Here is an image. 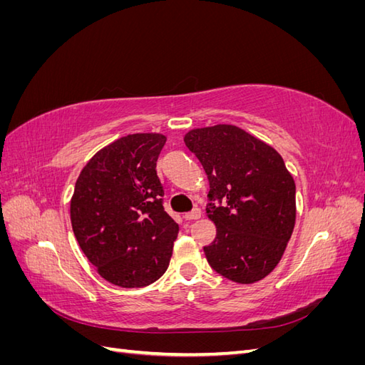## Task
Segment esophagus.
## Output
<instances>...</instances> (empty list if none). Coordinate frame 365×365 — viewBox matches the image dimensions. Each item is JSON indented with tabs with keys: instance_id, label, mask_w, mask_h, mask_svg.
<instances>
[{
	"instance_id": "esophagus-1",
	"label": "esophagus",
	"mask_w": 365,
	"mask_h": 365,
	"mask_svg": "<svg viewBox=\"0 0 365 365\" xmlns=\"http://www.w3.org/2000/svg\"><path fill=\"white\" fill-rule=\"evenodd\" d=\"M201 215H202L201 210L200 208H195V210H192L190 213H185L184 217H185V220H193V219H200Z\"/></svg>"
}]
</instances>
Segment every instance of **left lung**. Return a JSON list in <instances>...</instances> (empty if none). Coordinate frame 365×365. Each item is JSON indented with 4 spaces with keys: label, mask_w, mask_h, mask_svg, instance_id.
<instances>
[{
    "label": "left lung",
    "mask_w": 365,
    "mask_h": 365,
    "mask_svg": "<svg viewBox=\"0 0 365 365\" xmlns=\"http://www.w3.org/2000/svg\"><path fill=\"white\" fill-rule=\"evenodd\" d=\"M208 176L216 237L205 257L222 277L256 283L277 267L295 225V182L280 153L235 125L184 135Z\"/></svg>",
    "instance_id": "1"
}]
</instances>
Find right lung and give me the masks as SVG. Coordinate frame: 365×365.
<instances>
[{"label":"right lung","mask_w":365,"mask_h":365,"mask_svg":"<svg viewBox=\"0 0 365 365\" xmlns=\"http://www.w3.org/2000/svg\"><path fill=\"white\" fill-rule=\"evenodd\" d=\"M165 137L140 132L96 152L74 185L70 217L83 254L102 277L143 288L169 267L178 224L164 212L157 160Z\"/></svg>","instance_id":"1"}]
</instances>
